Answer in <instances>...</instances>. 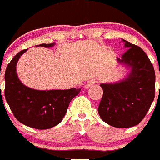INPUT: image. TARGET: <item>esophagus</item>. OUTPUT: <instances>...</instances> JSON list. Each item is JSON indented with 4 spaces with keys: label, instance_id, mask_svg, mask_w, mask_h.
I'll return each mask as SVG.
<instances>
[{
    "label": "esophagus",
    "instance_id": "1",
    "mask_svg": "<svg viewBox=\"0 0 160 160\" xmlns=\"http://www.w3.org/2000/svg\"><path fill=\"white\" fill-rule=\"evenodd\" d=\"M96 83V81L95 80H94V79H92V80H90V81H88L87 82V84L85 85V89H88L90 88L91 86H93V85H94Z\"/></svg>",
    "mask_w": 160,
    "mask_h": 160
}]
</instances>
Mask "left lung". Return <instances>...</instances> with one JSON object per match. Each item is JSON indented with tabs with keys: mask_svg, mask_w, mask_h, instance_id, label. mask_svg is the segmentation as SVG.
Segmentation results:
<instances>
[{
	"mask_svg": "<svg viewBox=\"0 0 160 160\" xmlns=\"http://www.w3.org/2000/svg\"><path fill=\"white\" fill-rule=\"evenodd\" d=\"M129 49L117 61L130 69L127 77L114 83H102L103 94L98 111L102 119L118 128L136 126L143 119L155 98V73L140 47L122 39Z\"/></svg>",
	"mask_w": 160,
	"mask_h": 160,
	"instance_id": "left-lung-1",
	"label": "left lung"
}]
</instances>
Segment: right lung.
Masks as SVG:
<instances>
[{
  "mask_svg": "<svg viewBox=\"0 0 160 160\" xmlns=\"http://www.w3.org/2000/svg\"><path fill=\"white\" fill-rule=\"evenodd\" d=\"M53 46L54 43L39 45L46 48ZM26 51L24 49L17 53L5 70V99L20 122L35 129H49L60 123L70 101L81 89L38 90L25 86L18 78L16 66Z\"/></svg>",
  "mask_w": 160,
  "mask_h": 160,
  "instance_id": "1",
  "label": "right lung"
}]
</instances>
